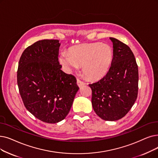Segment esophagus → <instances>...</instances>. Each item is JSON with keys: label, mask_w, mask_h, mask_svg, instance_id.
Listing matches in <instances>:
<instances>
[{"label": "esophagus", "mask_w": 158, "mask_h": 158, "mask_svg": "<svg viewBox=\"0 0 158 158\" xmlns=\"http://www.w3.org/2000/svg\"><path fill=\"white\" fill-rule=\"evenodd\" d=\"M77 85H78L79 87H81V86H84L86 83H85L84 81L80 80L79 79H77Z\"/></svg>", "instance_id": "esophagus-1"}]
</instances>
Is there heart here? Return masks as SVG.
<instances>
[{
  "label": "heart",
  "mask_w": 158,
  "mask_h": 158,
  "mask_svg": "<svg viewBox=\"0 0 158 158\" xmlns=\"http://www.w3.org/2000/svg\"><path fill=\"white\" fill-rule=\"evenodd\" d=\"M113 59L112 48L106 44L92 43L72 47L68 53L60 54V61L70 70L83 66V72L90 79H99L105 75Z\"/></svg>",
  "instance_id": "b5f03b06"
}]
</instances>
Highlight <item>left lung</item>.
Listing matches in <instances>:
<instances>
[{"mask_svg": "<svg viewBox=\"0 0 158 158\" xmlns=\"http://www.w3.org/2000/svg\"><path fill=\"white\" fill-rule=\"evenodd\" d=\"M113 59L105 77L89 84L92 89V104L102 119L116 121L129 112L138 97V66L134 55L126 44L115 38Z\"/></svg>", "mask_w": 158, "mask_h": 158, "instance_id": "1", "label": "left lung"}]
</instances>
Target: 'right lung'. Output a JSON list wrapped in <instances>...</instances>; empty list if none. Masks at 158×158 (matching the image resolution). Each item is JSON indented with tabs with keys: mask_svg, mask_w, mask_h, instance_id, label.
<instances>
[{
	"mask_svg": "<svg viewBox=\"0 0 158 158\" xmlns=\"http://www.w3.org/2000/svg\"><path fill=\"white\" fill-rule=\"evenodd\" d=\"M59 46L57 39L39 40L24 50L18 66L17 85L26 108L47 123L66 118L79 90L74 75L60 70Z\"/></svg>",
	"mask_w": 158,
	"mask_h": 158,
	"instance_id": "right-lung-1",
	"label": "right lung"
}]
</instances>
